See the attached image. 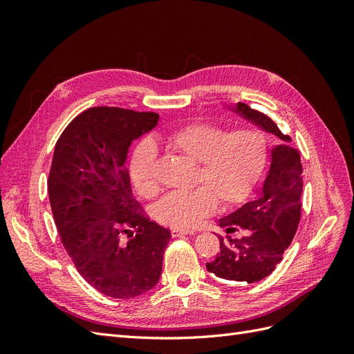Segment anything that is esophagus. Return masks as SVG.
Segmentation results:
<instances>
[{"label": "esophagus", "instance_id": "34e87169", "mask_svg": "<svg viewBox=\"0 0 354 354\" xmlns=\"http://www.w3.org/2000/svg\"><path fill=\"white\" fill-rule=\"evenodd\" d=\"M196 230L194 229H173L171 230V236L173 238H180V236H185V234H195Z\"/></svg>", "mask_w": 354, "mask_h": 354}]
</instances>
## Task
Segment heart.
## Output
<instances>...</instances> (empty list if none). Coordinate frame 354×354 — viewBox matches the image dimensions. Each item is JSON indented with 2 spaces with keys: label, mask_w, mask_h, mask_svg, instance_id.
Masks as SVG:
<instances>
[{
  "label": "heart",
  "mask_w": 354,
  "mask_h": 354,
  "mask_svg": "<svg viewBox=\"0 0 354 354\" xmlns=\"http://www.w3.org/2000/svg\"><path fill=\"white\" fill-rule=\"evenodd\" d=\"M174 151L199 162L198 183L190 192H173L158 205L159 220L176 229L194 227L214 211L217 198L236 203L248 196L266 162V140L254 128L226 133L211 122H192L167 134ZM158 149L151 140L138 143L128 160V176L138 195L158 194Z\"/></svg>",
  "instance_id": "b5f03b06"
}]
</instances>
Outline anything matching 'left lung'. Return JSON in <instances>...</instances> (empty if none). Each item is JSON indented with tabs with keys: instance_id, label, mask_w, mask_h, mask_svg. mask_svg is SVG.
Instances as JSON below:
<instances>
[{
	"instance_id": "left-lung-1",
	"label": "left lung",
	"mask_w": 354,
	"mask_h": 354,
	"mask_svg": "<svg viewBox=\"0 0 354 354\" xmlns=\"http://www.w3.org/2000/svg\"><path fill=\"white\" fill-rule=\"evenodd\" d=\"M236 112L283 143L272 151L269 174L257 198L218 220L227 234L218 236L220 252L207 269L221 279L254 283L276 269L292 242L301 217L303 165L299 153L288 145L291 138L272 118L245 103H238ZM233 232L240 236L232 239Z\"/></svg>"
}]
</instances>
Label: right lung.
Instances as JSON below:
<instances>
[{"label":"right lung","instance_id":"1","mask_svg":"<svg viewBox=\"0 0 354 354\" xmlns=\"http://www.w3.org/2000/svg\"><path fill=\"white\" fill-rule=\"evenodd\" d=\"M158 121L155 112L90 108L53 155L47 187L60 241L84 279L112 298L147 292L162 272L171 233L133 196L125 165L131 142Z\"/></svg>","mask_w":354,"mask_h":354}]
</instances>
